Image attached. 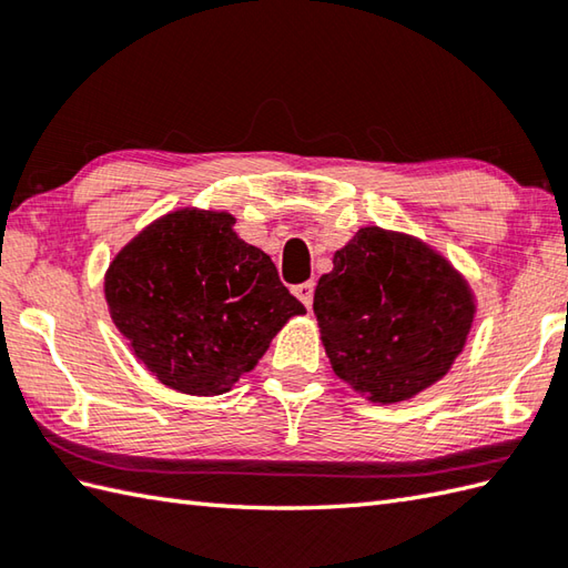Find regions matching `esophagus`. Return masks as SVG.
I'll list each match as a JSON object with an SVG mask.
<instances>
[{
	"label": "esophagus",
	"instance_id": "1",
	"mask_svg": "<svg viewBox=\"0 0 568 568\" xmlns=\"http://www.w3.org/2000/svg\"><path fill=\"white\" fill-rule=\"evenodd\" d=\"M293 293H295V297H297L300 303H303L305 307H312V297H315V281H305V283L295 285Z\"/></svg>",
	"mask_w": 568,
	"mask_h": 568
}]
</instances>
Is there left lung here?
<instances>
[{
	"label": "left lung",
	"mask_w": 568,
	"mask_h": 568,
	"mask_svg": "<svg viewBox=\"0 0 568 568\" xmlns=\"http://www.w3.org/2000/svg\"><path fill=\"white\" fill-rule=\"evenodd\" d=\"M336 376L373 403H400L446 376L474 324L470 287L419 239L366 226L315 291Z\"/></svg>",
	"instance_id": "left-lung-1"
}]
</instances>
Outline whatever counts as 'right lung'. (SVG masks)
<instances>
[{"instance_id":"obj_1","label":"right lung","mask_w":568,"mask_h":568,"mask_svg":"<svg viewBox=\"0 0 568 568\" xmlns=\"http://www.w3.org/2000/svg\"><path fill=\"white\" fill-rule=\"evenodd\" d=\"M229 212L178 210L143 229L104 275L110 315L163 385L222 395L305 307Z\"/></svg>"}]
</instances>
